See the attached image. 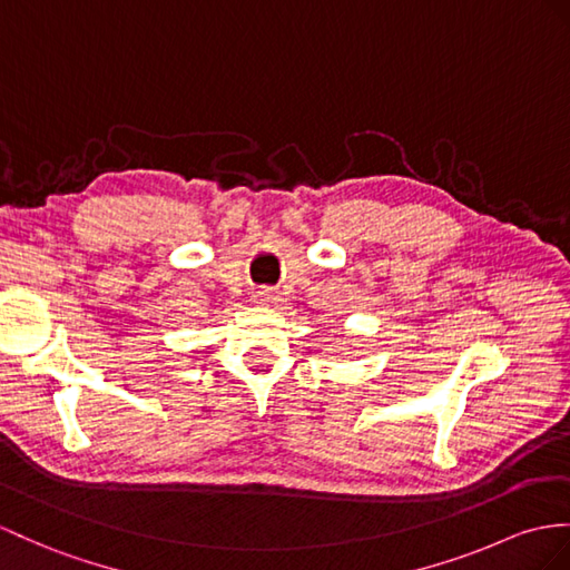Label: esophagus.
Here are the masks:
<instances>
[{"instance_id":"34e87169","label":"esophagus","mask_w":570,"mask_h":570,"mask_svg":"<svg viewBox=\"0 0 570 570\" xmlns=\"http://www.w3.org/2000/svg\"><path fill=\"white\" fill-rule=\"evenodd\" d=\"M254 302L263 304V307H271V304L277 302V295L273 289H258V293H254Z\"/></svg>"}]
</instances>
